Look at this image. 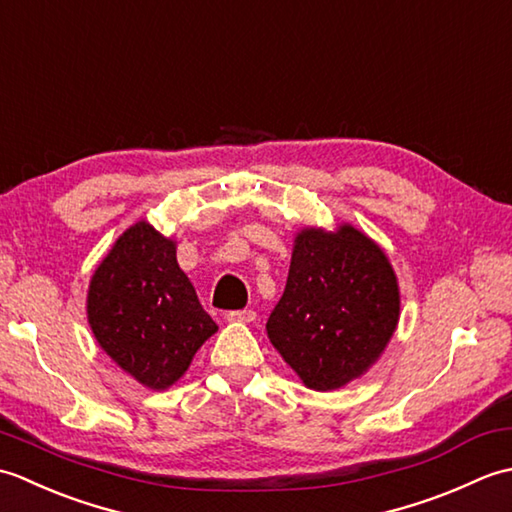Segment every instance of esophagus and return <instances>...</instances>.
<instances>
[{
    "label": "esophagus",
    "instance_id": "esophagus-1",
    "mask_svg": "<svg viewBox=\"0 0 512 512\" xmlns=\"http://www.w3.org/2000/svg\"><path fill=\"white\" fill-rule=\"evenodd\" d=\"M255 319V310H231L226 312V321L228 323H250Z\"/></svg>",
    "mask_w": 512,
    "mask_h": 512
}]
</instances>
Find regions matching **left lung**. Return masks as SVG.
Instances as JSON below:
<instances>
[{
	"label": "left lung",
	"mask_w": 512,
	"mask_h": 512,
	"mask_svg": "<svg viewBox=\"0 0 512 512\" xmlns=\"http://www.w3.org/2000/svg\"><path fill=\"white\" fill-rule=\"evenodd\" d=\"M396 275L372 239L345 224L306 228L295 239L286 290L266 330L310 389H339L358 378L396 330Z\"/></svg>",
	"instance_id": "1"
}]
</instances>
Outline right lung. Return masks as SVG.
<instances>
[{
  "mask_svg": "<svg viewBox=\"0 0 512 512\" xmlns=\"http://www.w3.org/2000/svg\"><path fill=\"white\" fill-rule=\"evenodd\" d=\"M88 321L103 350L151 389L176 383L217 332L178 266L176 244L147 222L127 228L96 268Z\"/></svg>",
  "mask_w": 512,
  "mask_h": 512,
  "instance_id": "obj_1",
  "label": "right lung"
}]
</instances>
